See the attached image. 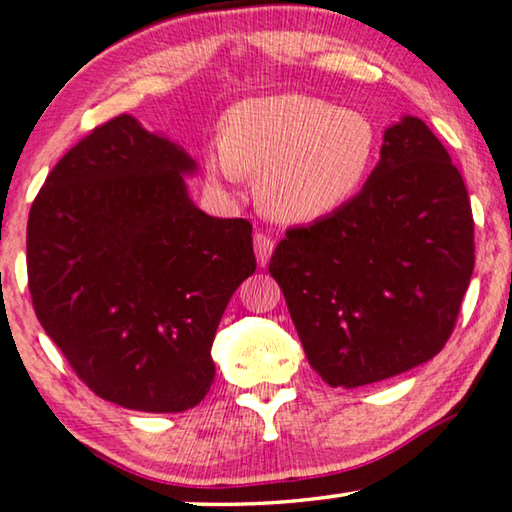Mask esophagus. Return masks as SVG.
<instances>
[{
    "label": "esophagus",
    "instance_id": "esophagus-1",
    "mask_svg": "<svg viewBox=\"0 0 512 512\" xmlns=\"http://www.w3.org/2000/svg\"><path fill=\"white\" fill-rule=\"evenodd\" d=\"M273 253V239L266 234H255V255L259 266H264L269 262V257Z\"/></svg>",
    "mask_w": 512,
    "mask_h": 512
}]
</instances>
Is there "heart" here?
I'll list each match as a JSON object with an SVG mask.
<instances>
[{"label": "heart", "mask_w": 512, "mask_h": 512, "mask_svg": "<svg viewBox=\"0 0 512 512\" xmlns=\"http://www.w3.org/2000/svg\"><path fill=\"white\" fill-rule=\"evenodd\" d=\"M380 134L371 115L327 99L280 92L234 104L220 125V150L204 157L215 190L232 194L259 174L264 211L283 222H313L355 201L376 169Z\"/></svg>", "instance_id": "1"}]
</instances>
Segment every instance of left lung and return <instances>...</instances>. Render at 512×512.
I'll list each match as a JSON object with an SVG mask.
<instances>
[{"instance_id":"8db88e82","label":"left lung","mask_w":512,"mask_h":512,"mask_svg":"<svg viewBox=\"0 0 512 512\" xmlns=\"http://www.w3.org/2000/svg\"><path fill=\"white\" fill-rule=\"evenodd\" d=\"M473 213L448 150L415 115L387 127L362 194L287 229L269 271L308 362L331 387H362L434 359L469 290Z\"/></svg>"}]
</instances>
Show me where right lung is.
Here are the masks:
<instances>
[{
	"label": "right lung",
	"mask_w": 512,
	"mask_h": 512,
	"mask_svg": "<svg viewBox=\"0 0 512 512\" xmlns=\"http://www.w3.org/2000/svg\"><path fill=\"white\" fill-rule=\"evenodd\" d=\"M194 171L178 143L122 113L55 164L27 220L41 327L122 408L181 413L206 397L215 329L255 273L253 225L194 206Z\"/></svg>",
	"instance_id": "add662e5"
}]
</instances>
